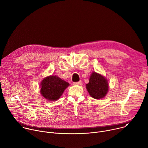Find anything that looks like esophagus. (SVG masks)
Instances as JSON below:
<instances>
[{
  "label": "esophagus",
  "instance_id": "34e87169",
  "mask_svg": "<svg viewBox=\"0 0 148 148\" xmlns=\"http://www.w3.org/2000/svg\"><path fill=\"white\" fill-rule=\"evenodd\" d=\"M73 84L74 85H78V86H81L82 84V81H79L78 82H73Z\"/></svg>",
  "mask_w": 148,
  "mask_h": 148
}]
</instances>
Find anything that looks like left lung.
<instances>
[{
	"label": "left lung",
	"mask_w": 148,
	"mask_h": 148,
	"mask_svg": "<svg viewBox=\"0 0 148 148\" xmlns=\"http://www.w3.org/2000/svg\"><path fill=\"white\" fill-rule=\"evenodd\" d=\"M86 88L91 97L95 99L103 98L108 91L109 86L107 80L102 75L93 72L90 78Z\"/></svg>",
	"instance_id": "obj_1"
}]
</instances>
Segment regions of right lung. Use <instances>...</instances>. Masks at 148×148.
<instances>
[{
    "mask_svg": "<svg viewBox=\"0 0 148 148\" xmlns=\"http://www.w3.org/2000/svg\"><path fill=\"white\" fill-rule=\"evenodd\" d=\"M69 83L56 75H50L42 80L40 87L41 95L49 101H56L60 98Z\"/></svg>",
    "mask_w": 148,
    "mask_h": 148,
    "instance_id": "obj_1",
    "label": "right lung"
}]
</instances>
